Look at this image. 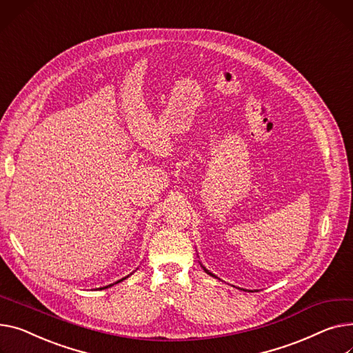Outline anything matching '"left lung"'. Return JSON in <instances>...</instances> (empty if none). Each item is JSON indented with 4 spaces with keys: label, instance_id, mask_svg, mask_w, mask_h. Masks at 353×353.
Here are the masks:
<instances>
[{
    "label": "left lung",
    "instance_id": "8db88e82",
    "mask_svg": "<svg viewBox=\"0 0 353 353\" xmlns=\"http://www.w3.org/2000/svg\"><path fill=\"white\" fill-rule=\"evenodd\" d=\"M203 270H204V271H205V272H207V274H208V275H211V276H216V275H213V274H211V272H210V271H208V270H205V268H204V267H203Z\"/></svg>",
    "mask_w": 353,
    "mask_h": 353
}]
</instances>
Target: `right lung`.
Segmentation results:
<instances>
[{
	"label": "right lung",
	"mask_w": 353,
	"mask_h": 353,
	"mask_svg": "<svg viewBox=\"0 0 353 353\" xmlns=\"http://www.w3.org/2000/svg\"><path fill=\"white\" fill-rule=\"evenodd\" d=\"M123 279H125V278H122L121 281H123ZM121 281H117V283H121ZM109 287H110V285H109ZM103 288H108V287H103ZM101 290H102V288H101Z\"/></svg>",
	"instance_id": "obj_1"
}]
</instances>
